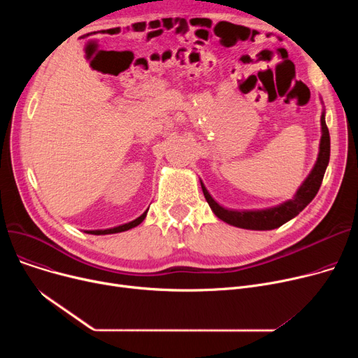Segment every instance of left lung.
I'll return each instance as SVG.
<instances>
[{"label":"left lung","mask_w":358,"mask_h":358,"mask_svg":"<svg viewBox=\"0 0 358 358\" xmlns=\"http://www.w3.org/2000/svg\"><path fill=\"white\" fill-rule=\"evenodd\" d=\"M324 104V101L321 100ZM329 152H331V141H329V131L325 122V108H322L321 115V142H319V152L316 162L312 168V171L308 177L300 184L296 190L294 196L283 203L266 209H251V210H236L228 209L220 206L208 192L204 187V182L200 180L201 190L204 194L206 201L209 203L212 212L223 222H227L232 227L242 228V229H251V231H271L280 228L281 224L296 217L302 212L306 206L313 200L316 193L319 192V187L322 184L324 174L327 171V166L329 162Z\"/></svg>","instance_id":"1"}]
</instances>
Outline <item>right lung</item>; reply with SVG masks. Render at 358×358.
Instances as JSON below:
<instances>
[{"instance_id": "1", "label": "right lung", "mask_w": 358, "mask_h": 358, "mask_svg": "<svg viewBox=\"0 0 358 358\" xmlns=\"http://www.w3.org/2000/svg\"><path fill=\"white\" fill-rule=\"evenodd\" d=\"M148 210H149V208L139 216V217H136L135 220H131V222H127V223H123V224H119V227H115V228H108V229H96V231H84L85 234H91V235H110V234H119V232H124V231H129V229H131V228H135V227H138V224H141L143 220H145V217H146V215H148Z\"/></svg>"}]
</instances>
